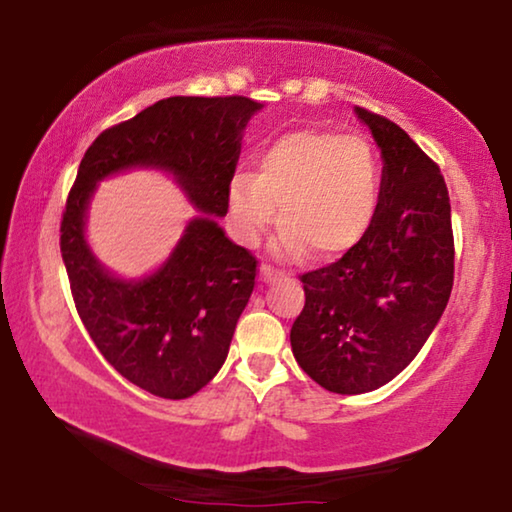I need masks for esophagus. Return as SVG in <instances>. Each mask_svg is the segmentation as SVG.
<instances>
[{"mask_svg": "<svg viewBox=\"0 0 512 512\" xmlns=\"http://www.w3.org/2000/svg\"><path fill=\"white\" fill-rule=\"evenodd\" d=\"M259 276H262L264 283H271V280L278 276V271L273 269L271 264H262V266H259Z\"/></svg>", "mask_w": 512, "mask_h": 512, "instance_id": "esophagus-1", "label": "esophagus"}]
</instances>
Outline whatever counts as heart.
<instances>
[{
	"label": "heart",
	"mask_w": 512,
	"mask_h": 512,
	"mask_svg": "<svg viewBox=\"0 0 512 512\" xmlns=\"http://www.w3.org/2000/svg\"><path fill=\"white\" fill-rule=\"evenodd\" d=\"M376 155L359 136L294 129L271 141L253 174L229 183V215L241 241L253 243L276 218L278 246L287 255L313 248L343 255L369 232L378 208Z\"/></svg>",
	"instance_id": "1"
}]
</instances>
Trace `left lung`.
<instances>
[{
	"label": "left lung",
	"instance_id": "1",
	"mask_svg": "<svg viewBox=\"0 0 512 512\" xmlns=\"http://www.w3.org/2000/svg\"><path fill=\"white\" fill-rule=\"evenodd\" d=\"M357 115L385 162L376 218L341 259L301 276L306 304L290 329L297 364L336 394L371 392L399 376L441 320L455 280L441 169L397 122Z\"/></svg>",
	"mask_w": 512,
	"mask_h": 512
}]
</instances>
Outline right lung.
<instances>
[{
	"label": "right lung",
	"mask_w": 512,
	"mask_h": 512,
	"mask_svg": "<svg viewBox=\"0 0 512 512\" xmlns=\"http://www.w3.org/2000/svg\"><path fill=\"white\" fill-rule=\"evenodd\" d=\"M262 104L248 97H169L104 129L85 150L60 225L76 311L122 378L162 399H187L225 364L255 287L257 259L222 232L243 129ZM136 166L169 170L202 211L175 253L141 281L106 272L84 241L91 192Z\"/></svg>",
	"instance_id": "right-lung-1"
}]
</instances>
